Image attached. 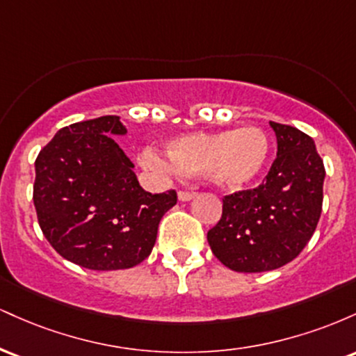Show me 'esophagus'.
<instances>
[{"label":"esophagus","mask_w":356,"mask_h":356,"mask_svg":"<svg viewBox=\"0 0 356 356\" xmlns=\"http://www.w3.org/2000/svg\"><path fill=\"white\" fill-rule=\"evenodd\" d=\"M195 195L197 194H195L194 191H179V199H181V201H191Z\"/></svg>","instance_id":"34e87169"}]
</instances>
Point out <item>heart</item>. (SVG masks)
Here are the masks:
<instances>
[{"label": "heart", "instance_id": "heart-1", "mask_svg": "<svg viewBox=\"0 0 356 356\" xmlns=\"http://www.w3.org/2000/svg\"><path fill=\"white\" fill-rule=\"evenodd\" d=\"M165 155L145 150L142 164L161 175L204 172L226 189H241L263 172L269 157V140L257 127L224 132L182 134L165 144Z\"/></svg>", "mask_w": 356, "mask_h": 356}]
</instances>
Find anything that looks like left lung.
Returning a JSON list of instances; mask_svg holds the SVG:
<instances>
[{
    "label": "left lung",
    "instance_id": "left-lung-1",
    "mask_svg": "<svg viewBox=\"0 0 356 356\" xmlns=\"http://www.w3.org/2000/svg\"><path fill=\"white\" fill-rule=\"evenodd\" d=\"M277 154L254 189L222 197V216L207 232L224 266L238 273L277 269L303 251L323 206L325 165L313 138L291 125L269 122Z\"/></svg>",
    "mask_w": 356,
    "mask_h": 356
}]
</instances>
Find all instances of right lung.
Masks as SVG:
<instances>
[{"instance_id": "add662e5", "label": "right lung", "mask_w": 356, "mask_h": 356, "mask_svg": "<svg viewBox=\"0 0 356 356\" xmlns=\"http://www.w3.org/2000/svg\"><path fill=\"white\" fill-rule=\"evenodd\" d=\"M117 115L63 127L35 161L33 202L44 238L65 259L95 271L127 269L152 251L174 189L145 192L112 136Z\"/></svg>"}]
</instances>
